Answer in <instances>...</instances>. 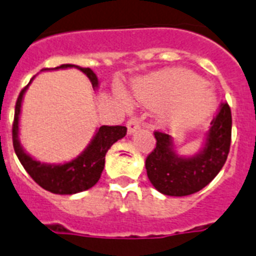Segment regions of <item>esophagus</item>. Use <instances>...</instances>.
<instances>
[{
  "instance_id": "esophagus-1",
  "label": "esophagus",
  "mask_w": 256,
  "mask_h": 256,
  "mask_svg": "<svg viewBox=\"0 0 256 256\" xmlns=\"http://www.w3.org/2000/svg\"><path fill=\"white\" fill-rule=\"evenodd\" d=\"M140 120L138 119H136V118H132V119H130L128 120V123H126V128H128V134H133V133L136 132L137 130H140Z\"/></svg>"
}]
</instances>
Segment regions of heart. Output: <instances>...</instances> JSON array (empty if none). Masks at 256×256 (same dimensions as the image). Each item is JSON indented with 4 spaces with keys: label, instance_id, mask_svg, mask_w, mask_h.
Segmentation results:
<instances>
[{
    "label": "heart",
    "instance_id": "1",
    "mask_svg": "<svg viewBox=\"0 0 256 256\" xmlns=\"http://www.w3.org/2000/svg\"><path fill=\"white\" fill-rule=\"evenodd\" d=\"M136 100L150 108H164L162 119L170 126H191L212 112L216 97L209 86L186 69L173 68L137 79L133 84ZM116 98L130 106L128 94L116 90Z\"/></svg>",
    "mask_w": 256,
    "mask_h": 256
}]
</instances>
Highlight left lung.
Returning <instances> with one entry per match:
<instances>
[{"label": "left lung", "mask_w": 256, "mask_h": 256, "mask_svg": "<svg viewBox=\"0 0 256 256\" xmlns=\"http://www.w3.org/2000/svg\"><path fill=\"white\" fill-rule=\"evenodd\" d=\"M230 132L232 115L227 102L220 104L218 114L205 133L202 146L195 155H180L172 136L155 132L156 148L144 164L151 184L168 196H188L202 190L216 178L227 160Z\"/></svg>", "instance_id": "obj_1"}]
</instances>
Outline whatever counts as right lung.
I'll return each mask as SVG.
<instances>
[{"label": "right lung", "mask_w": 256, "mask_h": 256, "mask_svg": "<svg viewBox=\"0 0 256 256\" xmlns=\"http://www.w3.org/2000/svg\"><path fill=\"white\" fill-rule=\"evenodd\" d=\"M76 68L80 70L88 76L92 87L96 91L98 88V78L90 68H80L78 65L64 64L51 70L68 69ZM50 70V69H44ZM36 76L30 79L26 88H22L18 97L16 106H15V116L12 124V144L14 150L16 154L18 159L20 160L28 174L42 188L58 194V195H74L78 192L86 191L94 187L101 177V173L105 166V155L108 150L112 148L116 141L122 140L126 134V128L122 126H102L97 128L96 133L92 137L91 142L87 148L79 154L76 158L70 162H65L62 164H50V162H40L29 155L20 144L19 138V120L22 112V104L24 94L28 90L29 84L33 82Z\"/></svg>", "instance_id": "1"}]
</instances>
